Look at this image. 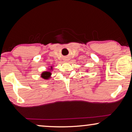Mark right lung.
<instances>
[{
    "label": "right lung",
    "mask_w": 132,
    "mask_h": 132,
    "mask_svg": "<svg viewBox=\"0 0 132 132\" xmlns=\"http://www.w3.org/2000/svg\"><path fill=\"white\" fill-rule=\"evenodd\" d=\"M50 75H51V73H50V72H44V73H43L42 75H41V77L45 79H47L50 77Z\"/></svg>",
    "instance_id": "1"
}]
</instances>
